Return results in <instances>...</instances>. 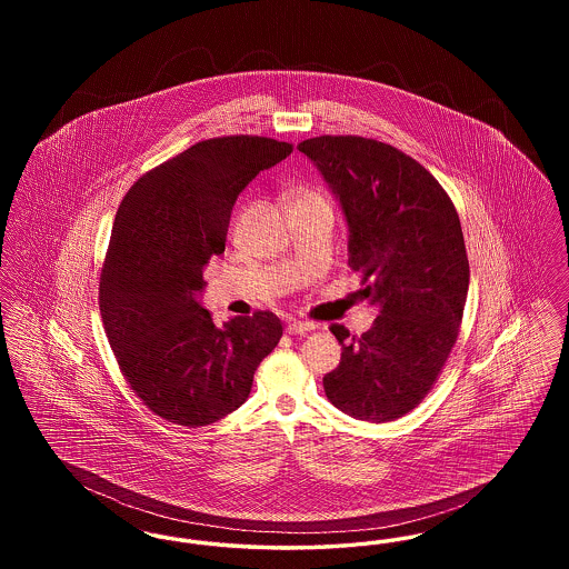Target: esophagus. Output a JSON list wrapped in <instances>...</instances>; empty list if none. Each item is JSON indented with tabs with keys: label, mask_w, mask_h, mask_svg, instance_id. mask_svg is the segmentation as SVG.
Here are the masks:
<instances>
[{
	"label": "esophagus",
	"mask_w": 569,
	"mask_h": 569,
	"mask_svg": "<svg viewBox=\"0 0 569 569\" xmlns=\"http://www.w3.org/2000/svg\"><path fill=\"white\" fill-rule=\"evenodd\" d=\"M316 328V325H311V322H302V320H290L288 322V332L290 335H302V332H309V330H313Z\"/></svg>",
	"instance_id": "esophagus-1"
}]
</instances>
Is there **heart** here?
Segmentation results:
<instances>
[{"label":"heart","instance_id":"b5f03b06","mask_svg":"<svg viewBox=\"0 0 569 569\" xmlns=\"http://www.w3.org/2000/svg\"><path fill=\"white\" fill-rule=\"evenodd\" d=\"M295 202H328L326 200L325 193L318 190V188H300V190L295 193Z\"/></svg>","mask_w":569,"mask_h":569}]
</instances>
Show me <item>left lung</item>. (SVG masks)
I'll list each match as a JSON object with an SVG mask.
<instances>
[{
	"instance_id": "obj_1",
	"label": "left lung",
	"mask_w": 569,
	"mask_h": 569,
	"mask_svg": "<svg viewBox=\"0 0 569 569\" xmlns=\"http://www.w3.org/2000/svg\"><path fill=\"white\" fill-rule=\"evenodd\" d=\"M298 151L339 198L350 267L379 305L360 337L330 326L343 352L326 397L358 420H397L429 395L459 337L469 288L459 213L422 163L376 138L316 136Z\"/></svg>"
}]
</instances>
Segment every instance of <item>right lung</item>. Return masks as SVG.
<instances>
[{
	"label": "right lung",
	"instance_id": "1",
	"mask_svg": "<svg viewBox=\"0 0 569 569\" xmlns=\"http://www.w3.org/2000/svg\"><path fill=\"white\" fill-rule=\"evenodd\" d=\"M292 149L267 136L200 140L144 172L119 204L100 313L136 397L172 425L207 427L243 406L283 335L271 311L216 326L198 297L204 267L226 249L239 193Z\"/></svg>",
	"mask_w": 569,
	"mask_h": 569
}]
</instances>
